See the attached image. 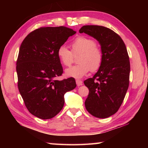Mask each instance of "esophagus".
Instances as JSON below:
<instances>
[{"mask_svg": "<svg viewBox=\"0 0 148 148\" xmlns=\"http://www.w3.org/2000/svg\"><path fill=\"white\" fill-rule=\"evenodd\" d=\"M76 84H77V86H82V81H81V80L76 79Z\"/></svg>", "mask_w": 148, "mask_h": 148, "instance_id": "esophagus-1", "label": "esophagus"}]
</instances>
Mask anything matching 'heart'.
Returning <instances> with one entry per match:
<instances>
[{
    "mask_svg": "<svg viewBox=\"0 0 148 148\" xmlns=\"http://www.w3.org/2000/svg\"><path fill=\"white\" fill-rule=\"evenodd\" d=\"M79 56V62L66 70V74L80 78L89 71L96 72L101 68L103 61V53L94 39L85 36L76 37L71 43V51L65 46H61L57 50V56L62 64L70 66L73 63L74 56Z\"/></svg>",
    "mask_w": 148,
    "mask_h": 148,
    "instance_id": "1",
    "label": "heart"
}]
</instances>
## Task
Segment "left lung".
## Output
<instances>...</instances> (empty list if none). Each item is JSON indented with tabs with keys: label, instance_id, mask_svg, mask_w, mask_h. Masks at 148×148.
Returning <instances> with one entry per match:
<instances>
[{
	"label": "left lung",
	"instance_id": "8db88e82",
	"mask_svg": "<svg viewBox=\"0 0 148 148\" xmlns=\"http://www.w3.org/2000/svg\"><path fill=\"white\" fill-rule=\"evenodd\" d=\"M79 32L92 36L101 46L103 61L101 68L93 77L84 81L89 91L85 106L92 116L106 118L118 111L128 89V52L119 35L107 27L84 25Z\"/></svg>",
	"mask_w": 148,
	"mask_h": 148
}]
</instances>
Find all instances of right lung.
<instances>
[{
	"label": "right lung",
	"mask_w": 148,
	"mask_h": 148,
	"mask_svg": "<svg viewBox=\"0 0 148 148\" xmlns=\"http://www.w3.org/2000/svg\"><path fill=\"white\" fill-rule=\"evenodd\" d=\"M76 33L68 27H40L22 42L16 62L17 86L30 113L51 119L64 106V95L76 87L74 77L57 80L63 73L57 50Z\"/></svg>",
	"instance_id": "obj_1"
}]
</instances>
